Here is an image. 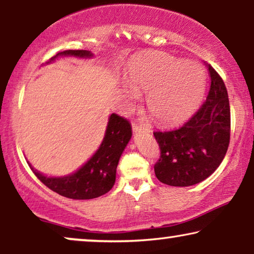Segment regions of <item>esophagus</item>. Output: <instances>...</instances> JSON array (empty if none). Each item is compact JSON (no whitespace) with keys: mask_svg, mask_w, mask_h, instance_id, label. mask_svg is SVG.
<instances>
[{"mask_svg":"<svg viewBox=\"0 0 254 254\" xmlns=\"http://www.w3.org/2000/svg\"><path fill=\"white\" fill-rule=\"evenodd\" d=\"M132 130H133L134 133H139V132H144V131H149V128L147 127H142V126H138V124H132Z\"/></svg>","mask_w":254,"mask_h":254,"instance_id":"obj_1","label":"esophagus"}]
</instances>
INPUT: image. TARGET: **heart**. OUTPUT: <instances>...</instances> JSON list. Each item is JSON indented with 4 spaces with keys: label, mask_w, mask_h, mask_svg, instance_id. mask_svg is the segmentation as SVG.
<instances>
[{
    "label": "heart",
    "mask_w": 254,
    "mask_h": 254,
    "mask_svg": "<svg viewBox=\"0 0 254 254\" xmlns=\"http://www.w3.org/2000/svg\"><path fill=\"white\" fill-rule=\"evenodd\" d=\"M128 95L148 92L147 107L161 124H176L189 119L205 93V72L200 64L152 53L131 64L127 70Z\"/></svg>",
    "instance_id": "1"
}]
</instances>
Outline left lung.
Instances as JSON below:
<instances>
[{"label":"left lung","instance_id":"obj_1","mask_svg":"<svg viewBox=\"0 0 254 254\" xmlns=\"http://www.w3.org/2000/svg\"><path fill=\"white\" fill-rule=\"evenodd\" d=\"M210 87L206 101L181 127L156 131L160 152L155 176L170 187H191L217 169L230 141V106L222 78L207 64Z\"/></svg>","mask_w":254,"mask_h":254}]
</instances>
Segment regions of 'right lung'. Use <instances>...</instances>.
Segmentation results:
<instances>
[{"mask_svg": "<svg viewBox=\"0 0 254 254\" xmlns=\"http://www.w3.org/2000/svg\"><path fill=\"white\" fill-rule=\"evenodd\" d=\"M59 56L92 57L93 54L88 51H64L52 57L49 62ZM131 135L128 121L117 114H112L99 149L76 173L64 177H47L31 164L30 168L46 187L60 195L77 200L98 198L112 190L115 184L117 164Z\"/></svg>", "mask_w": 254, "mask_h": 254, "instance_id": "add662e5", "label": "right lung"}]
</instances>
